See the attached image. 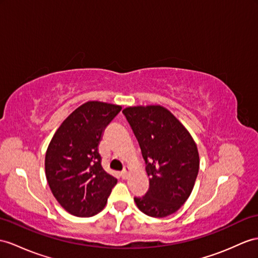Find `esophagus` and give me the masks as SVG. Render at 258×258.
Returning a JSON list of instances; mask_svg holds the SVG:
<instances>
[{"label":"esophagus","mask_w":258,"mask_h":258,"mask_svg":"<svg viewBox=\"0 0 258 258\" xmlns=\"http://www.w3.org/2000/svg\"><path fill=\"white\" fill-rule=\"evenodd\" d=\"M129 173H130V169H129V167L125 166V167L123 168V171L121 172V176H122V178H123V179H127V178L129 177Z\"/></svg>","instance_id":"esophagus-1"}]
</instances>
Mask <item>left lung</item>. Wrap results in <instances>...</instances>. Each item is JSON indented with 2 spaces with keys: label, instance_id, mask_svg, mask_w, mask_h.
<instances>
[{
  "label": "left lung",
  "instance_id": "left-lung-1",
  "mask_svg": "<svg viewBox=\"0 0 258 258\" xmlns=\"http://www.w3.org/2000/svg\"><path fill=\"white\" fill-rule=\"evenodd\" d=\"M137 138L149 178V190L135 202L143 213L164 218L185 204L199 171V154L190 134L159 105L122 110Z\"/></svg>",
  "mask_w": 258,
  "mask_h": 258
}]
</instances>
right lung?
I'll use <instances>...</instances> for the list:
<instances>
[{
  "mask_svg": "<svg viewBox=\"0 0 258 258\" xmlns=\"http://www.w3.org/2000/svg\"><path fill=\"white\" fill-rule=\"evenodd\" d=\"M121 106L87 102L55 131L46 152V177L54 198L75 217H92L107 203L117 179L104 171L98 152L103 133Z\"/></svg>",
  "mask_w": 258,
  "mask_h": 258,
  "instance_id": "obj_1",
  "label": "right lung"
}]
</instances>
